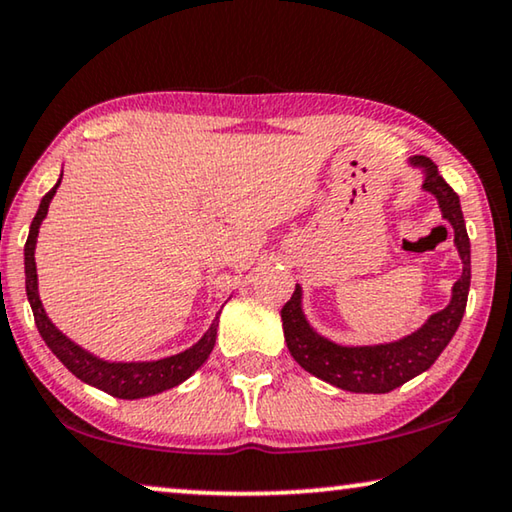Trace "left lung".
Wrapping results in <instances>:
<instances>
[{
    "mask_svg": "<svg viewBox=\"0 0 512 512\" xmlns=\"http://www.w3.org/2000/svg\"><path fill=\"white\" fill-rule=\"evenodd\" d=\"M409 164L422 170V189L436 198L443 219L455 231V247L459 261H462V274L453 284L448 305L429 316L411 335L372 346L337 344L316 332L314 325L307 321L305 309H302L300 284H295L291 300L281 309L286 346L293 360L305 372L314 374L316 379L348 392L383 395V392L395 390L406 381L416 379L418 374L427 372L457 332L466 309V298H469L471 242L466 235L459 196L439 175V168L432 159L418 154V157L409 159Z\"/></svg>",
    "mask_w": 512,
    "mask_h": 512,
    "instance_id": "8db88e82",
    "label": "left lung"
}]
</instances>
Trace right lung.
I'll use <instances>...</instances> for the list:
<instances>
[{
  "label": "right lung",
  "instance_id": "add662e5",
  "mask_svg": "<svg viewBox=\"0 0 512 512\" xmlns=\"http://www.w3.org/2000/svg\"><path fill=\"white\" fill-rule=\"evenodd\" d=\"M59 182H62V175L53 189L48 191L46 196L41 198L39 210H36V217L29 226V235L25 242V288H27V300L29 307L34 311V323L39 328V335L43 342L48 344L50 351L57 355V360L69 369L73 376H78L80 381L92 385V388H99L108 395L120 397V399H143L159 395V392L175 388L182 381H187L191 374L196 372L198 367L207 360V355L212 353L214 342H217V328H219V314L214 316L210 328H207L205 335L198 339L194 346H189L187 351L168 355V358L161 360H140V362H110L103 360L99 355L87 351V348L78 346L71 342L69 337L64 335L57 325L50 321L46 309H43V302L39 298V274H36V238H39V228L46 219L50 201L57 194Z\"/></svg>",
  "mask_w": 512,
  "mask_h": 512
}]
</instances>
